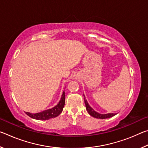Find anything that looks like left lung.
Segmentation results:
<instances>
[{
	"mask_svg": "<svg viewBox=\"0 0 148 148\" xmlns=\"http://www.w3.org/2000/svg\"><path fill=\"white\" fill-rule=\"evenodd\" d=\"M84 96L85 104H86V108L87 111L89 114L90 116H91L92 117H95V118H97V119H107V118H110V117H112L114 116H116L117 114H112V113L101 114L98 113V112L95 111V110L89 106V104H88V102H87V100L86 99V97H85L84 95Z\"/></svg>",
	"mask_w": 148,
	"mask_h": 148,
	"instance_id": "8db88e82",
	"label": "left lung"
}]
</instances>
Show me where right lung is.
<instances>
[{
	"instance_id": "add662e5",
	"label": "right lung",
	"mask_w": 148,
	"mask_h": 148,
	"mask_svg": "<svg viewBox=\"0 0 148 148\" xmlns=\"http://www.w3.org/2000/svg\"><path fill=\"white\" fill-rule=\"evenodd\" d=\"M65 103V92H62L61 98L60 99L59 103L52 108L44 110V111L38 112V113L32 114L30 112H25L31 118L38 120H47L53 117H56L61 113Z\"/></svg>"
}]
</instances>
